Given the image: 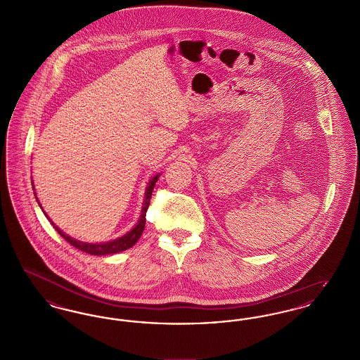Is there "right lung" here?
<instances>
[{
  "mask_svg": "<svg viewBox=\"0 0 360 360\" xmlns=\"http://www.w3.org/2000/svg\"><path fill=\"white\" fill-rule=\"evenodd\" d=\"M159 175L160 174L155 175L154 178L150 181L148 186H147L146 197H144V204H143V209H141V214H140V219H139V221L135 225V228L131 229L128 233H125L124 236H121L119 239L112 240V241H108V243H96V244H93V243H84V241L70 238L69 235L62 232L55 224L52 223L51 220L50 221H51L53 228L58 231V233L63 239L69 241L72 247L84 251L86 254H90V255H112V254H117V252H121V251H125V250H128V248H131L132 245L136 244L137 240L140 239V236H141V233L144 231V226H146V213H147V209H148V205H150L153 190H154L155 184H156ZM34 195H36V193H34ZM44 214H46V212H44Z\"/></svg>",
  "mask_w": 360,
  "mask_h": 360,
  "instance_id": "add662e5",
  "label": "right lung"
}]
</instances>
